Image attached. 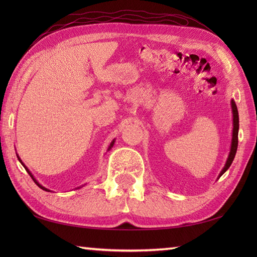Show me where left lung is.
Returning <instances> with one entry per match:
<instances>
[{"instance_id":"8db88e82","label":"left lung","mask_w":257,"mask_h":257,"mask_svg":"<svg viewBox=\"0 0 257 257\" xmlns=\"http://www.w3.org/2000/svg\"><path fill=\"white\" fill-rule=\"evenodd\" d=\"M231 106H232V112H233V133H232V144H231V150H230V155L227 157V160L224 168L221 171L219 178L224 173L230 166L232 165V162L234 160V157H235L236 150H237V144H238V111H237V107L235 105V101L231 100Z\"/></svg>"}]
</instances>
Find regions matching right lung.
<instances>
[{"label":"right lung","mask_w":257,"mask_h":257,"mask_svg":"<svg viewBox=\"0 0 257 257\" xmlns=\"http://www.w3.org/2000/svg\"><path fill=\"white\" fill-rule=\"evenodd\" d=\"M113 144H114V140H112V141H111V144H110V146H109V148H108V150H109V149H111V147L113 146ZM18 158H19V160H20V162H21V163H22V165H23V167L25 168V170L27 171V173H29V174H30V176H31V178L33 179V181H34V182H35V183H36V184L38 185V187H40V188H41L42 190H44V191H48V192H50V190H48V189H46L45 187H43V185H41L40 183H38V182L36 181V179H35L34 177H33V174L31 173V171L29 170V169H27V168H26V167L24 166V163H23V162H22V160L20 159V157H19V156H18Z\"/></svg>","instance_id":"obj_1"}]
</instances>
